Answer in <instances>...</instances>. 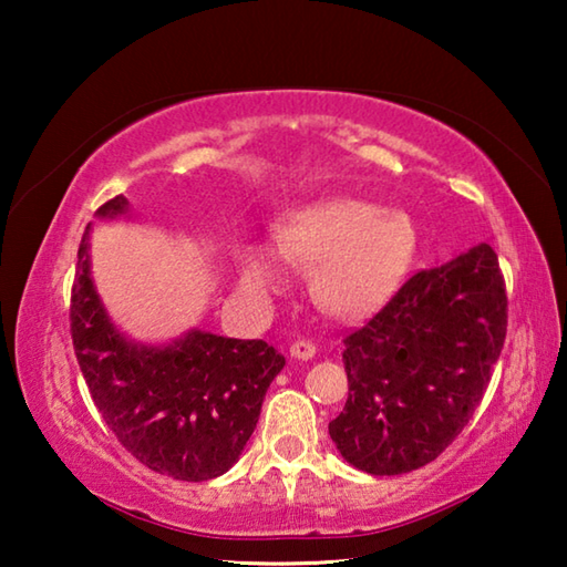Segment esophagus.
I'll list each match as a JSON object with an SVG mask.
<instances>
[{
    "mask_svg": "<svg viewBox=\"0 0 567 567\" xmlns=\"http://www.w3.org/2000/svg\"><path fill=\"white\" fill-rule=\"evenodd\" d=\"M290 354L297 360H310L315 354V342L310 340H295L292 348H290Z\"/></svg>",
    "mask_w": 567,
    "mask_h": 567,
    "instance_id": "obj_1",
    "label": "esophagus"
}]
</instances>
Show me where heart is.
<instances>
[{
	"instance_id": "1",
	"label": "heart",
	"mask_w": 567,
	"mask_h": 567,
	"mask_svg": "<svg viewBox=\"0 0 567 567\" xmlns=\"http://www.w3.org/2000/svg\"><path fill=\"white\" fill-rule=\"evenodd\" d=\"M275 239L287 262L312 267V295L322 310L358 318L395 290L415 255L417 235L398 209L362 199H328L282 217ZM280 280V262L270 249H245L247 290H275Z\"/></svg>"
}]
</instances>
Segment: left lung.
<instances>
[{
    "label": "left lung",
    "mask_w": 567,
    "mask_h": 567,
    "mask_svg": "<svg viewBox=\"0 0 567 567\" xmlns=\"http://www.w3.org/2000/svg\"><path fill=\"white\" fill-rule=\"evenodd\" d=\"M505 332V280L491 245L410 275L342 340L350 392L330 422L342 457L370 475L433 463L483 400Z\"/></svg>",
    "instance_id": "1"
}]
</instances>
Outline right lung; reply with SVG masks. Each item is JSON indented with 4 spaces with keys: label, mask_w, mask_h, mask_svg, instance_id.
<instances>
[{
    "label": "right lung",
    "mask_w": 567,
    "mask_h": 567,
    "mask_svg": "<svg viewBox=\"0 0 567 567\" xmlns=\"http://www.w3.org/2000/svg\"><path fill=\"white\" fill-rule=\"evenodd\" d=\"M122 195L97 215L124 213ZM76 362L94 405L142 465L203 483L227 473L255 433L285 358L265 340L189 332L165 350L137 348L112 328L90 280V227L76 249L70 302Z\"/></svg>",
    "instance_id": "right-lung-1"
}]
</instances>
